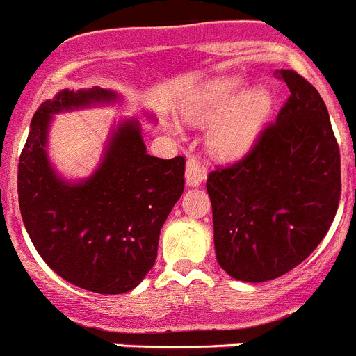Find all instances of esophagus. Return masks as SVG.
<instances>
[{"mask_svg": "<svg viewBox=\"0 0 356 356\" xmlns=\"http://www.w3.org/2000/svg\"><path fill=\"white\" fill-rule=\"evenodd\" d=\"M205 176H207V171L200 163V160L189 156V160L185 163V184L189 185V187H196V185H200L205 180Z\"/></svg>", "mask_w": 356, "mask_h": 356, "instance_id": "34e87169", "label": "esophagus"}]
</instances>
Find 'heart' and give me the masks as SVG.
Listing matches in <instances>:
<instances>
[{"mask_svg":"<svg viewBox=\"0 0 356 356\" xmlns=\"http://www.w3.org/2000/svg\"><path fill=\"white\" fill-rule=\"evenodd\" d=\"M241 79H221L203 86L180 108L187 122H209V147L221 158L245 154L259 135L272 111L273 99L266 88H256L243 95Z\"/></svg>","mask_w":356,"mask_h":356,"instance_id":"b5f03b06","label":"heart"}]
</instances>
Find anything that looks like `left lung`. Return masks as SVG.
<instances>
[{
  "label": "left lung",
  "mask_w": 356,
  "mask_h": 356,
  "mask_svg": "<svg viewBox=\"0 0 356 356\" xmlns=\"http://www.w3.org/2000/svg\"><path fill=\"white\" fill-rule=\"evenodd\" d=\"M290 97L241 160L209 172L216 259L230 277L263 282L300 265L330 230L340 153L323 97L277 70Z\"/></svg>",
  "instance_id": "1"
}]
</instances>
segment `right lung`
Wrapping results in <instances>:
<instances>
[{"label":"right lung","instance_id":"obj_1","mask_svg":"<svg viewBox=\"0 0 356 356\" xmlns=\"http://www.w3.org/2000/svg\"><path fill=\"white\" fill-rule=\"evenodd\" d=\"M118 99L93 86L44 100L17 165L21 218L39 256L75 286L108 296L133 290L153 268L162 225L185 184V158L147 154L136 118L111 131L90 178L68 181L57 175L47 153L51 117Z\"/></svg>","mask_w":356,"mask_h":356}]
</instances>
